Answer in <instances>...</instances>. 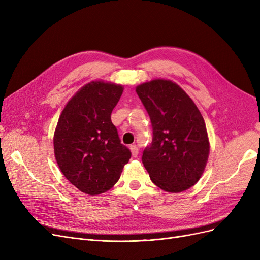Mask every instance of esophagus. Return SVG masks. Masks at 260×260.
I'll list each match as a JSON object with an SVG mask.
<instances>
[{
  "label": "esophagus",
  "instance_id": "1",
  "mask_svg": "<svg viewBox=\"0 0 260 260\" xmlns=\"http://www.w3.org/2000/svg\"><path fill=\"white\" fill-rule=\"evenodd\" d=\"M131 151H132L133 157H134V158H137V156H138V154H139L138 147L136 146V145H132V146H131Z\"/></svg>",
  "mask_w": 260,
  "mask_h": 260
}]
</instances>
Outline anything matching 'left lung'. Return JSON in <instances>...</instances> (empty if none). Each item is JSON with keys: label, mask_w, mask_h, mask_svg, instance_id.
I'll return each instance as SVG.
<instances>
[{"label": "left lung", "mask_w": 260, "mask_h": 260, "mask_svg": "<svg viewBox=\"0 0 260 260\" xmlns=\"http://www.w3.org/2000/svg\"><path fill=\"white\" fill-rule=\"evenodd\" d=\"M136 91L153 128L152 143L142 153L143 166L163 190L183 192L199 180L208 161L203 117L186 92L170 80H153Z\"/></svg>", "instance_id": "1"}]
</instances>
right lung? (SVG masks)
Instances as JSON below:
<instances>
[{
    "mask_svg": "<svg viewBox=\"0 0 260 260\" xmlns=\"http://www.w3.org/2000/svg\"><path fill=\"white\" fill-rule=\"evenodd\" d=\"M122 91L121 85L92 81L59 118L54 156L66 179L85 194L99 195L113 187L132 156L111 120Z\"/></svg>",
    "mask_w": 260,
    "mask_h": 260,
    "instance_id": "right-lung-1",
    "label": "right lung"
}]
</instances>
